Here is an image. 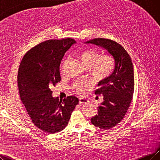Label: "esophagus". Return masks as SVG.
<instances>
[{
  "instance_id": "esophagus-1",
  "label": "esophagus",
  "mask_w": 160,
  "mask_h": 160,
  "mask_svg": "<svg viewBox=\"0 0 160 160\" xmlns=\"http://www.w3.org/2000/svg\"><path fill=\"white\" fill-rule=\"evenodd\" d=\"M88 102V100L87 98H80L79 100V102L80 104L87 103V102Z\"/></svg>"
}]
</instances>
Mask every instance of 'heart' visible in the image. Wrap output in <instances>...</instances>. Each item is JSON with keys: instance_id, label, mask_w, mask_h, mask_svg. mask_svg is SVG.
<instances>
[{"instance_id": "obj_1", "label": "heart", "mask_w": 160, "mask_h": 160, "mask_svg": "<svg viewBox=\"0 0 160 160\" xmlns=\"http://www.w3.org/2000/svg\"><path fill=\"white\" fill-rule=\"evenodd\" d=\"M81 64L85 69H91L94 79L102 81L110 75L113 69V61L112 57L108 54L100 56V53L94 50H87L79 56ZM85 85L78 83L75 86V90L82 93V88Z\"/></svg>"}]
</instances>
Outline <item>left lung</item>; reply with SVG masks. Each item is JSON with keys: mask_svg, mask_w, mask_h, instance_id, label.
I'll return each instance as SVG.
<instances>
[{"mask_svg": "<svg viewBox=\"0 0 160 160\" xmlns=\"http://www.w3.org/2000/svg\"><path fill=\"white\" fill-rule=\"evenodd\" d=\"M103 48L114 60L113 72L98 82L96 94L104 96L98 114L91 119L95 127L107 130L117 125L128 110L134 92V70L131 57L125 48L110 39L97 38L85 42Z\"/></svg>", "mask_w": 160, "mask_h": 160, "instance_id": "left-lung-1", "label": "left lung"}]
</instances>
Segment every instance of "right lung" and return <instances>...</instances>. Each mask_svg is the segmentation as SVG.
I'll use <instances>...</instances> for the list:
<instances>
[{
  "label": "right lung",
  "instance_id": "1",
  "mask_svg": "<svg viewBox=\"0 0 160 160\" xmlns=\"http://www.w3.org/2000/svg\"><path fill=\"white\" fill-rule=\"evenodd\" d=\"M76 41L70 38L48 40L25 54L18 73L22 102L34 125L50 134L62 131L79 99L74 96L59 100L50 87L61 80L60 65L66 51Z\"/></svg>",
  "mask_w": 160,
  "mask_h": 160
}]
</instances>
